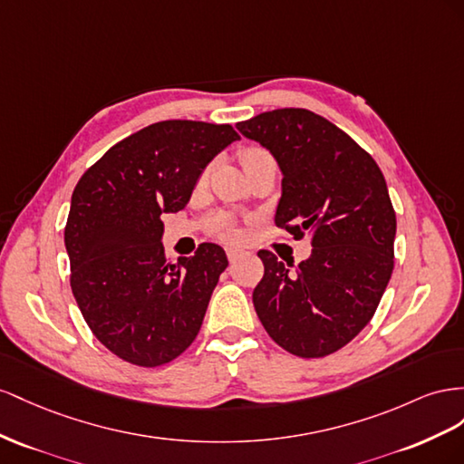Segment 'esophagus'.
<instances>
[{
  "label": "esophagus",
  "mask_w": 464,
  "mask_h": 464,
  "mask_svg": "<svg viewBox=\"0 0 464 464\" xmlns=\"http://www.w3.org/2000/svg\"><path fill=\"white\" fill-rule=\"evenodd\" d=\"M225 253H227L229 262H235V260H239L245 255V250L237 248V246H227V248H225Z\"/></svg>",
  "instance_id": "obj_1"
}]
</instances>
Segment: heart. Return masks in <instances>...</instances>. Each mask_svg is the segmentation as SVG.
<instances>
[{"instance_id":"b5f03b06","label":"heart","mask_w":464,"mask_h":464,"mask_svg":"<svg viewBox=\"0 0 464 464\" xmlns=\"http://www.w3.org/2000/svg\"><path fill=\"white\" fill-rule=\"evenodd\" d=\"M258 155H266V151H264L262 148H248V150H245L243 155H241L243 167L250 161V159H255V157H258ZM214 229H216L219 235L227 237V239H235V237L239 235V231H237V227H235V225H233L227 218H218V219L214 221Z\"/></svg>"}]
</instances>
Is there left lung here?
Listing matches in <instances>:
<instances>
[{"instance_id":"left-lung-1","label":"left lung","mask_w":464,"mask_h":464,"mask_svg":"<svg viewBox=\"0 0 464 464\" xmlns=\"http://www.w3.org/2000/svg\"><path fill=\"white\" fill-rule=\"evenodd\" d=\"M280 165L276 225L311 239V256L291 270L260 250L253 291L262 326L285 352L324 357L373 319L394 268L396 216L375 159L346 131L307 109H277L237 124Z\"/></svg>"}]
</instances>
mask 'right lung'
Here are the masks:
<instances>
[{"label": "right lung", "mask_w": 464, "mask_h": 464, "mask_svg": "<svg viewBox=\"0 0 464 464\" xmlns=\"http://www.w3.org/2000/svg\"><path fill=\"white\" fill-rule=\"evenodd\" d=\"M235 140L229 124L155 122L112 145L77 182L63 231L70 285L91 333L131 365L173 362L200 333L229 262L214 243L169 262L161 214L188 204L206 165Z\"/></svg>", "instance_id": "obj_1"}]
</instances>
